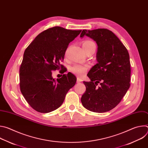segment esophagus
Wrapping results in <instances>:
<instances>
[{
  "instance_id": "34e87169",
  "label": "esophagus",
  "mask_w": 148,
  "mask_h": 148,
  "mask_svg": "<svg viewBox=\"0 0 148 148\" xmlns=\"http://www.w3.org/2000/svg\"><path fill=\"white\" fill-rule=\"evenodd\" d=\"M82 79H81L80 78H78V77H77V83L81 82H82Z\"/></svg>"
}]
</instances>
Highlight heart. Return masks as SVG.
<instances>
[{
  "instance_id": "1",
  "label": "heart",
  "mask_w": 148,
  "mask_h": 148,
  "mask_svg": "<svg viewBox=\"0 0 148 148\" xmlns=\"http://www.w3.org/2000/svg\"><path fill=\"white\" fill-rule=\"evenodd\" d=\"M82 47L84 51H85L86 53L87 51L90 49H92V48L95 49L96 46L94 42L90 40H86L83 41ZM89 67L90 66L88 64H75L71 67L70 70L73 74H75L76 75L82 77L84 75H85V74L88 70Z\"/></svg>"
}]
</instances>
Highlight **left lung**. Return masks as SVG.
Returning <instances> with one entry per match:
<instances>
[{
    "label": "left lung",
    "mask_w": 148,
    "mask_h": 148,
    "mask_svg": "<svg viewBox=\"0 0 148 148\" xmlns=\"http://www.w3.org/2000/svg\"><path fill=\"white\" fill-rule=\"evenodd\" d=\"M98 45V63L88 72L90 82L83 81L86 91L81 101L83 106L94 112H105L114 108L130 87L131 64L129 53L120 40L106 29L83 30Z\"/></svg>",
    "instance_id": "obj_1"
}]
</instances>
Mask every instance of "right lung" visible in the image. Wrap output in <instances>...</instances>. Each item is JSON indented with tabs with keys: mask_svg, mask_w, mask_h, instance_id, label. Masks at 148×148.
I'll use <instances>...</instances> for the list:
<instances>
[{
	"mask_svg": "<svg viewBox=\"0 0 148 148\" xmlns=\"http://www.w3.org/2000/svg\"><path fill=\"white\" fill-rule=\"evenodd\" d=\"M81 30H71L59 26L40 33L25 51L20 67V91L30 107L41 113H48L59 108L77 78L71 73L56 81L52 71L64 73L60 64L66 51Z\"/></svg>",
	"mask_w": 148,
	"mask_h": 148,
	"instance_id": "add662e5",
	"label": "right lung"
}]
</instances>
